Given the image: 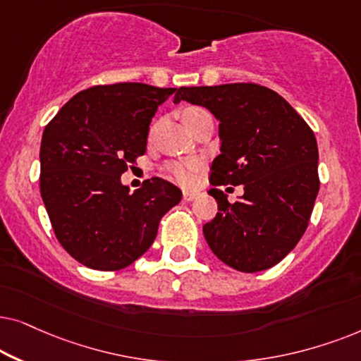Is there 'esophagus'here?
Here are the masks:
<instances>
[{
	"mask_svg": "<svg viewBox=\"0 0 361 361\" xmlns=\"http://www.w3.org/2000/svg\"><path fill=\"white\" fill-rule=\"evenodd\" d=\"M196 196H198V193H196V191H188V190L183 191V200L185 201H193Z\"/></svg>",
	"mask_w": 361,
	"mask_h": 361,
	"instance_id": "34e87169",
	"label": "esophagus"
}]
</instances>
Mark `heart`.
Masks as SVG:
<instances>
[{"label":"heart","mask_w":361,"mask_h":361,"mask_svg":"<svg viewBox=\"0 0 361 361\" xmlns=\"http://www.w3.org/2000/svg\"><path fill=\"white\" fill-rule=\"evenodd\" d=\"M204 112L203 109L200 107H188L183 110V118L185 122H188L190 118H193L195 115ZM200 170L198 161H186V163H171L168 171H170L171 178L178 181L180 185H191L195 180V173Z\"/></svg>","instance_id":"heart-1"}]
</instances>
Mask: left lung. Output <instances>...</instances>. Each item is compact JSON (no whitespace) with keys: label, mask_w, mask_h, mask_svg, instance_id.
I'll return each mask as SVG.
<instances>
[{"label":"left lung","mask_w":361,"mask_h":361,"mask_svg":"<svg viewBox=\"0 0 361 361\" xmlns=\"http://www.w3.org/2000/svg\"><path fill=\"white\" fill-rule=\"evenodd\" d=\"M206 107L219 120L221 153L211 185H243L236 203L218 188L214 219L203 226L218 259L241 272L281 262L304 236L319 193V148L294 107L264 85L180 87L175 100Z\"/></svg>","instance_id":"8db88e82"}]
</instances>
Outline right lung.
<instances>
[{
  "label": "right lung",
  "mask_w": 361,
  "mask_h": 361,
  "mask_svg": "<svg viewBox=\"0 0 361 361\" xmlns=\"http://www.w3.org/2000/svg\"><path fill=\"white\" fill-rule=\"evenodd\" d=\"M176 89L140 82L75 94L46 125L41 196L57 241L75 261L120 271L148 251L181 191L161 178L130 193L120 176L147 152L148 127Z\"/></svg>",
  "instance_id": "1"
}]
</instances>
